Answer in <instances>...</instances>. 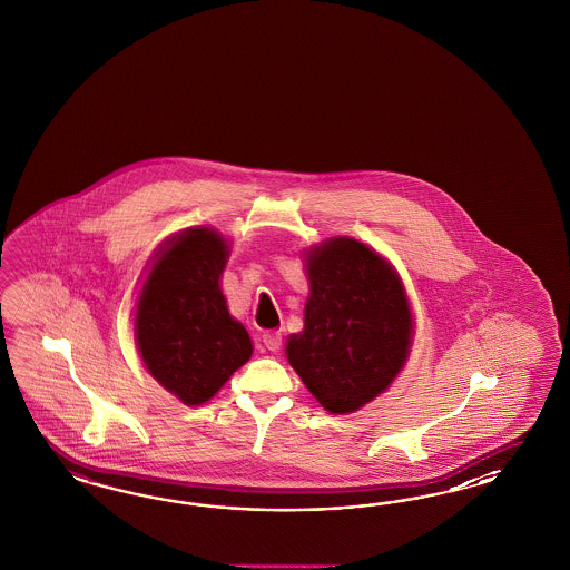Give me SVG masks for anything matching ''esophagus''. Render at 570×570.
Segmentation results:
<instances>
[{"instance_id": "obj_1", "label": "esophagus", "mask_w": 570, "mask_h": 570, "mask_svg": "<svg viewBox=\"0 0 570 570\" xmlns=\"http://www.w3.org/2000/svg\"><path fill=\"white\" fill-rule=\"evenodd\" d=\"M263 345L269 351H279L282 348V334L279 332H265L263 334Z\"/></svg>"}]
</instances>
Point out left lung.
<instances>
[{"mask_svg": "<svg viewBox=\"0 0 570 570\" xmlns=\"http://www.w3.org/2000/svg\"><path fill=\"white\" fill-rule=\"evenodd\" d=\"M305 330L286 355L311 395L348 414L380 395L407 360L412 315L393 267L353 238H332L307 255Z\"/></svg>", "mask_w": 570, "mask_h": 570, "instance_id": "8db88e82", "label": "left lung"}]
</instances>
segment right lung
I'll use <instances>...</instances> for the list:
<instances>
[{
	"label": "right lung",
	"instance_id": "1",
	"mask_svg": "<svg viewBox=\"0 0 570 570\" xmlns=\"http://www.w3.org/2000/svg\"><path fill=\"white\" fill-rule=\"evenodd\" d=\"M227 246L186 229L156 261L139 296L136 338L148 372L186 405L213 397L250 360L253 343L219 288Z\"/></svg>",
	"mask_w": 570,
	"mask_h": 570
}]
</instances>
